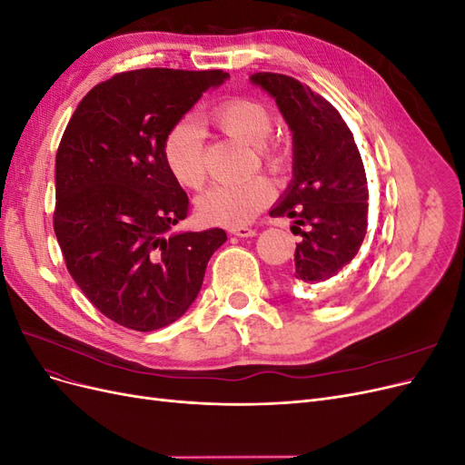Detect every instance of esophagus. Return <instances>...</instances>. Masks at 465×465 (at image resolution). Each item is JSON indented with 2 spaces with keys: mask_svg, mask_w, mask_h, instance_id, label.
Segmentation results:
<instances>
[{
  "mask_svg": "<svg viewBox=\"0 0 465 465\" xmlns=\"http://www.w3.org/2000/svg\"><path fill=\"white\" fill-rule=\"evenodd\" d=\"M231 234L234 236H241V238H248V236H256V229H250V227H244V224H241V227H231L229 229Z\"/></svg>",
  "mask_w": 465,
  "mask_h": 465,
  "instance_id": "34e87169",
  "label": "esophagus"
}]
</instances>
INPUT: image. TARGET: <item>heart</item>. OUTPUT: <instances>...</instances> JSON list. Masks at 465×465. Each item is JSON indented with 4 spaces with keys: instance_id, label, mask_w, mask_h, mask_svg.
Masks as SVG:
<instances>
[{
    "instance_id": "obj_1",
    "label": "heart",
    "mask_w": 465,
    "mask_h": 465,
    "mask_svg": "<svg viewBox=\"0 0 465 465\" xmlns=\"http://www.w3.org/2000/svg\"><path fill=\"white\" fill-rule=\"evenodd\" d=\"M209 122L236 142L254 145L260 161L270 171L279 173L285 166V153L279 145L267 142L273 120L263 104L231 98L209 112ZM163 161L180 186L200 190L207 176L202 125L192 118L176 122L163 139ZM272 198V182L256 176L241 184L211 186L198 198V211L207 223L236 227L254 219Z\"/></svg>"
}]
</instances>
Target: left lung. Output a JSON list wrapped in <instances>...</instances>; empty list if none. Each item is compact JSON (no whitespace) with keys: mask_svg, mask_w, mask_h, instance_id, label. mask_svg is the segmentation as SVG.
<instances>
[{"mask_svg":"<svg viewBox=\"0 0 465 465\" xmlns=\"http://www.w3.org/2000/svg\"><path fill=\"white\" fill-rule=\"evenodd\" d=\"M250 81L275 98L292 134V180L270 211L291 217L302 241L294 252V283L316 285L357 256L367 234L369 186L353 134L326 98L281 74Z\"/></svg>","mask_w":465,"mask_h":465,"instance_id":"left-lung-1","label":"left lung"}]
</instances>
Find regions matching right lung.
<instances>
[{"instance_id": "obj_1", "label": "right lung", "mask_w": 465, "mask_h": 465, "mask_svg": "<svg viewBox=\"0 0 465 465\" xmlns=\"http://www.w3.org/2000/svg\"><path fill=\"white\" fill-rule=\"evenodd\" d=\"M221 69H135L93 87L55 154L54 232L69 275L106 318L153 331L184 314L223 229L173 232L188 195L163 161V139Z\"/></svg>"}]
</instances>
